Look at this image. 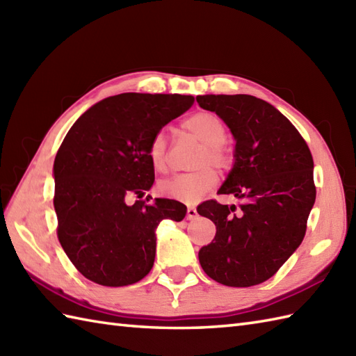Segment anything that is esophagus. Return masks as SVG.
Wrapping results in <instances>:
<instances>
[{"instance_id":"34e87169","label":"esophagus","mask_w":356,"mask_h":356,"mask_svg":"<svg viewBox=\"0 0 356 356\" xmlns=\"http://www.w3.org/2000/svg\"><path fill=\"white\" fill-rule=\"evenodd\" d=\"M197 209H195L194 207H190L186 209V218L188 220H194V218H197Z\"/></svg>"}]
</instances>
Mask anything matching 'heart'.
<instances>
[{
  "label": "heart",
  "instance_id": "1",
  "mask_svg": "<svg viewBox=\"0 0 356 356\" xmlns=\"http://www.w3.org/2000/svg\"><path fill=\"white\" fill-rule=\"evenodd\" d=\"M184 128L193 138L202 143V149L195 156L194 172L179 174L161 184V193L166 197L185 203L202 200L218 182V176L213 164L218 170H226L232 159L225 140L228 130L223 120L211 111H197L184 120ZM148 159L157 172H166L170 168L168 145L163 133H156L148 145Z\"/></svg>",
  "mask_w": 356,
  "mask_h": 356
}]
</instances>
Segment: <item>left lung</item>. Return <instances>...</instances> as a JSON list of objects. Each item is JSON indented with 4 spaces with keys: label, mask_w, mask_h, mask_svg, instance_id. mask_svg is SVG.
I'll use <instances>...</instances> for the list:
<instances>
[{
    "label": "left lung",
    "mask_w": 356,
    "mask_h": 356,
    "mask_svg": "<svg viewBox=\"0 0 356 356\" xmlns=\"http://www.w3.org/2000/svg\"><path fill=\"white\" fill-rule=\"evenodd\" d=\"M236 138V163L218 194L240 203L207 200L197 213L216 225V237L199 251L207 275L231 287L266 282L305 238L315 203L314 159L291 120L249 95L197 96Z\"/></svg>",
    "instance_id": "8db88e82"
}]
</instances>
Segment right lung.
<instances>
[{
	"label": "right lung",
	"mask_w": 356,
	"mask_h": 356,
	"mask_svg": "<svg viewBox=\"0 0 356 356\" xmlns=\"http://www.w3.org/2000/svg\"><path fill=\"white\" fill-rule=\"evenodd\" d=\"M193 104L182 95H116L95 104L67 133L53 165L56 234L90 282L138 283L154 264L157 225L184 220V203L142 197L154 182L151 139ZM133 195L138 200L128 204Z\"/></svg>",
	"instance_id": "1"
}]
</instances>
